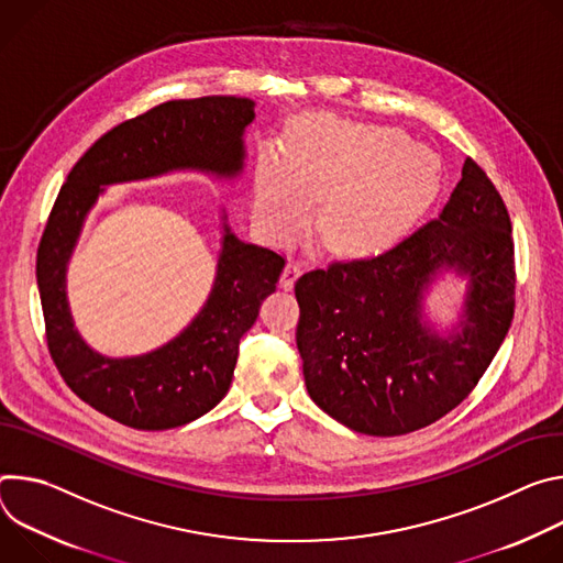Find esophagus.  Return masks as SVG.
<instances>
[{"label":"esophagus","instance_id":"obj_1","mask_svg":"<svg viewBox=\"0 0 563 563\" xmlns=\"http://www.w3.org/2000/svg\"><path fill=\"white\" fill-rule=\"evenodd\" d=\"M301 275V268H299V264H286V268L282 271V279H279V286L284 288V290H290L292 286H295V282H297V277Z\"/></svg>","mask_w":563,"mask_h":563}]
</instances>
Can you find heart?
Here are the masks:
<instances>
[{
    "mask_svg": "<svg viewBox=\"0 0 563 563\" xmlns=\"http://www.w3.org/2000/svg\"><path fill=\"white\" fill-rule=\"evenodd\" d=\"M441 183V158L405 132L313 115L290 132L284 154L262 152L253 217L271 241L286 243L322 200L316 230L327 247L368 257L398 243L427 214Z\"/></svg>",
    "mask_w": 563,
    "mask_h": 563,
    "instance_id": "heart-1",
    "label": "heart"
}]
</instances>
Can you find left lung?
<instances>
[{"mask_svg": "<svg viewBox=\"0 0 563 563\" xmlns=\"http://www.w3.org/2000/svg\"><path fill=\"white\" fill-rule=\"evenodd\" d=\"M450 276L464 292L441 328L426 299ZM295 297L313 402L368 435L422 429L467 398L510 331L515 243L506 203L465 158L439 219L380 257L303 273Z\"/></svg>", "mask_w": 563, "mask_h": 563, "instance_id": "left-lung-1", "label": "left lung"}]
</instances>
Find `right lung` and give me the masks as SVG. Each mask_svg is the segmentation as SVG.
<instances>
[{
  "label": "right lung",
  "instance_id": "add662e5",
  "mask_svg": "<svg viewBox=\"0 0 563 563\" xmlns=\"http://www.w3.org/2000/svg\"><path fill=\"white\" fill-rule=\"evenodd\" d=\"M255 102L236 96L169 100L118 124L74 165L55 199L37 247V288L46 342L62 378L100 413L145 431L192 422L214 409L232 385L239 340L275 292L284 260L241 241L221 208L214 282L199 313L165 344L111 357L76 329L67 273L85 221L109 185L199 172L234 180L245 169L247 124Z\"/></svg>",
  "mask_w": 563,
  "mask_h": 563
}]
</instances>
